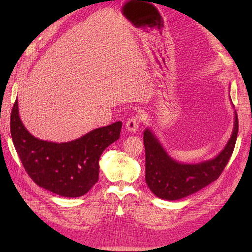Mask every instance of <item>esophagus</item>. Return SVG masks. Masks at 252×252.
<instances>
[{
    "label": "esophagus",
    "instance_id": "obj_1",
    "mask_svg": "<svg viewBox=\"0 0 252 252\" xmlns=\"http://www.w3.org/2000/svg\"><path fill=\"white\" fill-rule=\"evenodd\" d=\"M140 123H141V117L139 115H134L130 118H128V121L126 124V127L128 131L134 133V131H136L138 129Z\"/></svg>",
    "mask_w": 252,
    "mask_h": 252
}]
</instances>
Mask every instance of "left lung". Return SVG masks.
<instances>
[{
    "mask_svg": "<svg viewBox=\"0 0 252 252\" xmlns=\"http://www.w3.org/2000/svg\"><path fill=\"white\" fill-rule=\"evenodd\" d=\"M238 115L232 136L226 147L215 158L196 164H185L174 160L163 149L149 128L144 131L146 175L149 189L157 197L166 200H178L189 196L215 182L228 164L238 134Z\"/></svg>",
    "mask_w": 252,
    "mask_h": 252,
    "instance_id": "8db88e82",
    "label": "left lung"
}]
</instances>
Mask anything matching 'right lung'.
<instances>
[{"label": "right lung", "instance_id": "1", "mask_svg": "<svg viewBox=\"0 0 252 252\" xmlns=\"http://www.w3.org/2000/svg\"><path fill=\"white\" fill-rule=\"evenodd\" d=\"M122 126L116 122L59 144L29 133L19 117L17 99L10 117L13 144L25 171L39 187L63 197L83 196L98 182L100 156L119 139Z\"/></svg>", "mask_w": 252, "mask_h": 252}]
</instances>
